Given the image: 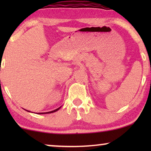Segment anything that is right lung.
<instances>
[{"mask_svg": "<svg viewBox=\"0 0 151 151\" xmlns=\"http://www.w3.org/2000/svg\"><path fill=\"white\" fill-rule=\"evenodd\" d=\"M61 107V106H60ZM60 107H59V108H58L57 109H55V110H53L52 111H49V112H47V113H38V114H45V113H53V112H55V111H58L60 109ZM27 111V110H26ZM29 112H31V111H29Z\"/></svg>", "mask_w": 151, "mask_h": 151, "instance_id": "1", "label": "right lung"}]
</instances>
